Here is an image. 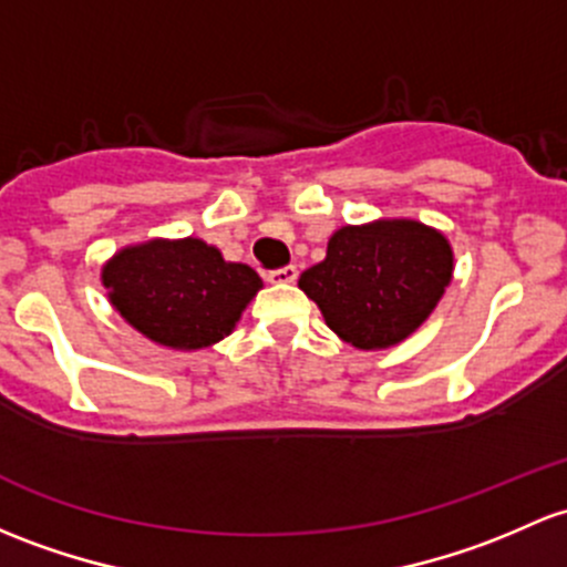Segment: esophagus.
<instances>
[{
  "mask_svg": "<svg viewBox=\"0 0 567 567\" xmlns=\"http://www.w3.org/2000/svg\"><path fill=\"white\" fill-rule=\"evenodd\" d=\"M296 277H299V268L296 266H282V268H271V271H266V282H271V285L293 282Z\"/></svg>",
  "mask_w": 567,
  "mask_h": 567,
  "instance_id": "obj_1",
  "label": "esophagus"
}]
</instances>
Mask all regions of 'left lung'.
Listing matches in <instances>:
<instances>
[{"label": "left lung", "mask_w": 567, "mask_h": 567, "mask_svg": "<svg viewBox=\"0 0 567 567\" xmlns=\"http://www.w3.org/2000/svg\"><path fill=\"white\" fill-rule=\"evenodd\" d=\"M454 255L443 234L413 219L339 228L326 260L307 268L299 288L344 342L391 348L410 337L443 299Z\"/></svg>", "instance_id": "8db88e82"}]
</instances>
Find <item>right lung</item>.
<instances>
[{"label":"right lung","mask_w":567,"mask_h":567,"mask_svg":"<svg viewBox=\"0 0 567 567\" xmlns=\"http://www.w3.org/2000/svg\"><path fill=\"white\" fill-rule=\"evenodd\" d=\"M103 285L118 315L148 339L198 350L234 331L264 282L200 238H182L122 249L103 268Z\"/></svg>","instance_id":"1"}]
</instances>
